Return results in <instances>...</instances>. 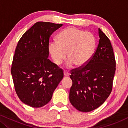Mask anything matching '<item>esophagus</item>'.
<instances>
[{"mask_svg":"<svg viewBox=\"0 0 128 128\" xmlns=\"http://www.w3.org/2000/svg\"><path fill=\"white\" fill-rule=\"evenodd\" d=\"M64 76H66V77H68L70 75V73H69L67 71H65L64 73Z\"/></svg>","mask_w":128,"mask_h":128,"instance_id":"obj_1","label":"esophagus"}]
</instances>
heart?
Here are the masks:
<instances>
[{"label": "heart", "instance_id": "heart-1", "mask_svg": "<svg viewBox=\"0 0 128 128\" xmlns=\"http://www.w3.org/2000/svg\"><path fill=\"white\" fill-rule=\"evenodd\" d=\"M96 44V38L92 33L70 27L58 35L56 42L49 44V52L56 65H61L67 54V67L75 65L82 68L92 59Z\"/></svg>", "mask_w": 128, "mask_h": 128}]
</instances>
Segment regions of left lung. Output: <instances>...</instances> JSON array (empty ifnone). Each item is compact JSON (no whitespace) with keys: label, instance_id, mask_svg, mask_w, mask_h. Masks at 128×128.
Here are the masks:
<instances>
[{"label":"left lung","instance_id":"1","mask_svg":"<svg viewBox=\"0 0 128 128\" xmlns=\"http://www.w3.org/2000/svg\"><path fill=\"white\" fill-rule=\"evenodd\" d=\"M99 35V44L88 63L70 71L73 85L69 99L81 112H90L100 106L112 90L115 56L110 39L100 29Z\"/></svg>","mask_w":128,"mask_h":128}]
</instances>
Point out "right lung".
I'll list each match as a JSON object with an SVG mask.
<instances>
[{"label": "right lung", "mask_w": 128, "mask_h": 128, "mask_svg": "<svg viewBox=\"0 0 128 128\" xmlns=\"http://www.w3.org/2000/svg\"><path fill=\"white\" fill-rule=\"evenodd\" d=\"M62 26L37 22L17 44L11 74L17 96L28 106L41 108L48 104L64 78L62 69L48 59L50 37Z\"/></svg>", "instance_id": "add662e5"}]
</instances>
